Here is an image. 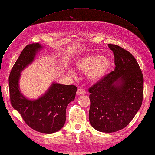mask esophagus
Returning a JSON list of instances; mask_svg holds the SVG:
<instances>
[{
  "mask_svg": "<svg viewBox=\"0 0 155 155\" xmlns=\"http://www.w3.org/2000/svg\"><path fill=\"white\" fill-rule=\"evenodd\" d=\"M77 94H79V95L85 94H86V91H85L84 88H78V90H77Z\"/></svg>",
  "mask_w": 155,
  "mask_h": 155,
  "instance_id": "esophagus-1",
  "label": "esophagus"
}]
</instances>
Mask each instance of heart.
Here are the masks:
<instances>
[{"label":"heart","mask_w":155,"mask_h":155,"mask_svg":"<svg viewBox=\"0 0 155 155\" xmlns=\"http://www.w3.org/2000/svg\"><path fill=\"white\" fill-rule=\"evenodd\" d=\"M111 62L109 59L99 54H91L81 57L76 62V67L81 72L87 73L91 81H98L103 78L110 69ZM74 74V72L71 71Z\"/></svg>","instance_id":"b5f03b06"}]
</instances>
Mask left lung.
Segmentation results:
<instances>
[{
    "label": "left lung",
    "instance_id": "obj_1",
    "mask_svg": "<svg viewBox=\"0 0 155 155\" xmlns=\"http://www.w3.org/2000/svg\"><path fill=\"white\" fill-rule=\"evenodd\" d=\"M113 52L114 71L88 88L91 126L103 133H114L126 127L143 103L144 78L136 59L129 52L108 44Z\"/></svg>",
    "mask_w": 155,
    "mask_h": 155
}]
</instances>
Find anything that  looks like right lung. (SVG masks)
Returning <instances> with one entry per match:
<instances>
[{"label":"right lung","instance_id":"1","mask_svg":"<svg viewBox=\"0 0 155 155\" xmlns=\"http://www.w3.org/2000/svg\"><path fill=\"white\" fill-rule=\"evenodd\" d=\"M42 48L39 43L28 45L23 49L9 75V93L12 107L21 115L28 126L42 133H53L61 130L66 121L67 105L75 98L74 85L52 83L42 97L29 100L19 88L21 72L34 61Z\"/></svg>","mask_w":155,"mask_h":155}]
</instances>
